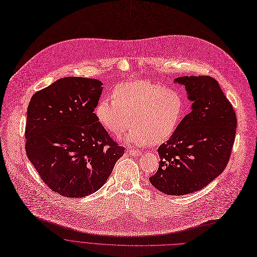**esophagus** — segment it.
<instances>
[{
    "label": "esophagus",
    "mask_w": 257,
    "mask_h": 257,
    "mask_svg": "<svg viewBox=\"0 0 257 257\" xmlns=\"http://www.w3.org/2000/svg\"><path fill=\"white\" fill-rule=\"evenodd\" d=\"M127 153L130 155V156H139L143 154V151L141 150H134V149H129L127 150Z\"/></svg>",
    "instance_id": "esophagus-1"
}]
</instances>
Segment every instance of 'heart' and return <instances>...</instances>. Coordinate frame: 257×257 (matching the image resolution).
<instances>
[{
    "label": "heart",
    "mask_w": 257,
    "mask_h": 257,
    "mask_svg": "<svg viewBox=\"0 0 257 257\" xmlns=\"http://www.w3.org/2000/svg\"><path fill=\"white\" fill-rule=\"evenodd\" d=\"M184 112L180 93L150 81L122 83L112 90V98H101L95 107L98 122L119 136L131 124L125 141L142 146L152 139L160 143L179 126Z\"/></svg>",
    "instance_id": "b5f03b06"
}]
</instances>
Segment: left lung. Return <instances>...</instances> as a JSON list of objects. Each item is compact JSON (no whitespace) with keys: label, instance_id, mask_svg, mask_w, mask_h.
I'll list each match as a JSON object with an SVG mask.
<instances>
[{"label":"left lung","instance_id":"1","mask_svg":"<svg viewBox=\"0 0 257 257\" xmlns=\"http://www.w3.org/2000/svg\"><path fill=\"white\" fill-rule=\"evenodd\" d=\"M185 86L192 111L159 149V168L150 177L170 196L202 190L226 167L235 143L237 118L218 82L209 76L175 79Z\"/></svg>","mask_w":257,"mask_h":257}]
</instances>
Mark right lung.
<instances>
[{
	"mask_svg": "<svg viewBox=\"0 0 257 257\" xmlns=\"http://www.w3.org/2000/svg\"><path fill=\"white\" fill-rule=\"evenodd\" d=\"M101 85L95 79L66 77L36 92L30 101L27 155L44 183L63 197L95 193L125 153L94 113Z\"/></svg>",
	"mask_w": 257,
	"mask_h": 257,
	"instance_id": "obj_1",
	"label": "right lung"
}]
</instances>
